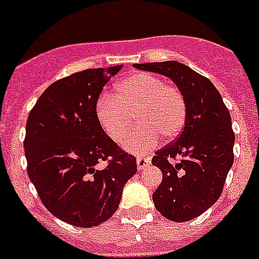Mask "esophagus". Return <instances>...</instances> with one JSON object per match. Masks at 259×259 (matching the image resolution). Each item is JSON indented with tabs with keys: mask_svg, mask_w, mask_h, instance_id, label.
Returning <instances> with one entry per match:
<instances>
[{
	"mask_svg": "<svg viewBox=\"0 0 259 259\" xmlns=\"http://www.w3.org/2000/svg\"><path fill=\"white\" fill-rule=\"evenodd\" d=\"M136 162H137V168H139V170H143V168H145L146 166H149L150 158L149 157H139L136 159Z\"/></svg>",
	"mask_w": 259,
	"mask_h": 259,
	"instance_id": "34e87169",
	"label": "esophagus"
}]
</instances>
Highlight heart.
Listing matches in <instances>:
<instances>
[{
	"mask_svg": "<svg viewBox=\"0 0 259 259\" xmlns=\"http://www.w3.org/2000/svg\"><path fill=\"white\" fill-rule=\"evenodd\" d=\"M132 118L140 125L124 143L127 150L145 154L158 136L172 140L182 132L187 104L178 87L164 84L149 72H135L116 85L114 98L102 96L97 104V119L105 134L122 143L132 128Z\"/></svg>",
	"mask_w": 259,
	"mask_h": 259,
	"instance_id": "heart-1",
	"label": "heart"
}]
</instances>
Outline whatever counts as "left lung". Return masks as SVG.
Listing matches in <instances>:
<instances>
[{
	"instance_id": "8db88e82",
	"label": "left lung",
	"mask_w": 259,
	"mask_h": 259,
	"mask_svg": "<svg viewBox=\"0 0 259 259\" xmlns=\"http://www.w3.org/2000/svg\"><path fill=\"white\" fill-rule=\"evenodd\" d=\"M134 66L170 77L184 96L187 118L183 131L152 158L163 175L153 201L164 218L188 222L206 211L223 192L233 163L235 134L230 111L214 84L180 62Z\"/></svg>"
}]
</instances>
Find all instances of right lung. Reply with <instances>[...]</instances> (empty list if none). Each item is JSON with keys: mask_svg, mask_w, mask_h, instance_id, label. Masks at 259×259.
Returning a JSON list of instances; mask_svg holds the SVG:
<instances>
[{"mask_svg": "<svg viewBox=\"0 0 259 259\" xmlns=\"http://www.w3.org/2000/svg\"><path fill=\"white\" fill-rule=\"evenodd\" d=\"M123 66L89 68L48 87L29 111L24 153L41 202L61 221L96 227L118 210L136 158L119 148L97 119L102 88ZM107 163L104 169L98 164Z\"/></svg>", "mask_w": 259, "mask_h": 259, "instance_id": "right-lung-1", "label": "right lung"}]
</instances>
